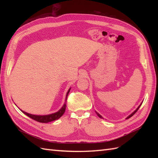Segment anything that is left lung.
Masks as SVG:
<instances>
[{
  "label": "left lung",
  "mask_w": 158,
  "mask_h": 158,
  "mask_svg": "<svg viewBox=\"0 0 158 158\" xmlns=\"http://www.w3.org/2000/svg\"><path fill=\"white\" fill-rule=\"evenodd\" d=\"M142 103H143V102H142ZM142 103H141V104H140V105H139V106H138V108H137V109H136V110H135V111H134L133 113H131V114H130V115L129 116H127V117H126V119H129V118H130V117H132V116H133L134 115H135V113H136V111H137V110H139V109L140 108V105H142ZM96 114H97V115H98V117H100V118H102V117L101 115H100V114H99L98 113H97V112H96Z\"/></svg>",
  "instance_id": "8db88e82"
}]
</instances>
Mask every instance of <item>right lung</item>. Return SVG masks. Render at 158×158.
Wrapping results in <instances>:
<instances>
[{
    "instance_id": "add662e5",
    "label": "right lung",
    "mask_w": 158,
    "mask_h": 158,
    "mask_svg": "<svg viewBox=\"0 0 158 158\" xmlns=\"http://www.w3.org/2000/svg\"><path fill=\"white\" fill-rule=\"evenodd\" d=\"M70 89L71 88H70L68 90V92L66 93V98H65V102L63 106H62V108L60 109L58 111H57L54 113H52V114H49V115H32V114L31 113H28L23 110H21L22 113H23L27 116H28L29 117H31L32 119H34L36 122H41V123H48L50 122H53V121L58 119L60 117H61L62 116V115L65 112L66 110V100H67V97H68V94L70 92Z\"/></svg>"
}]
</instances>
